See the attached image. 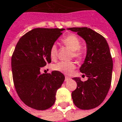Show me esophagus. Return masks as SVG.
Returning a JSON list of instances; mask_svg holds the SVG:
<instances>
[{"mask_svg": "<svg viewBox=\"0 0 122 122\" xmlns=\"http://www.w3.org/2000/svg\"><path fill=\"white\" fill-rule=\"evenodd\" d=\"M70 79V77H65V81H69Z\"/></svg>", "mask_w": 122, "mask_h": 122, "instance_id": "obj_1", "label": "esophagus"}]
</instances>
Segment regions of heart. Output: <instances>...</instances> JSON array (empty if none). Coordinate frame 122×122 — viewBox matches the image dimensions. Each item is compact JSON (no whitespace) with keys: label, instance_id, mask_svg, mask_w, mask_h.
Returning a JSON list of instances; mask_svg holds the SVG:
<instances>
[{"label":"heart","instance_id":"heart-1","mask_svg":"<svg viewBox=\"0 0 122 122\" xmlns=\"http://www.w3.org/2000/svg\"><path fill=\"white\" fill-rule=\"evenodd\" d=\"M62 42L65 46L73 51V55L75 58L81 59L84 52L81 49V41L75 34H70L63 38ZM50 56L52 60H55L57 56V47L55 45H52L50 49ZM75 66L72 62H60L54 65L53 69L56 71L63 73L64 74H70L74 70Z\"/></svg>","mask_w":122,"mask_h":122}]
</instances>
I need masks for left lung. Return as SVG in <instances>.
Wrapping results in <instances>:
<instances>
[{
  "mask_svg": "<svg viewBox=\"0 0 122 122\" xmlns=\"http://www.w3.org/2000/svg\"><path fill=\"white\" fill-rule=\"evenodd\" d=\"M67 30L77 32L83 38L87 48L80 71L88 80L82 82L79 77L73 78L77 84L71 93L73 101L82 110L96 108L104 101L111 87L113 63L108 43L103 36L89 28L73 27Z\"/></svg>",
  "mask_w": 122,
  "mask_h": 122,
  "instance_id": "left-lung-1",
  "label": "left lung"
}]
</instances>
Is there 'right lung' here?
Instances as JSON below:
<instances>
[{
  "label": "right lung",
  "instance_id": "add662e5",
  "mask_svg": "<svg viewBox=\"0 0 122 122\" xmlns=\"http://www.w3.org/2000/svg\"><path fill=\"white\" fill-rule=\"evenodd\" d=\"M64 28H34L23 36L11 57L16 92L21 101L36 110H46L55 103L56 93L64 82L62 73L41 74L40 69L51 62L50 49Z\"/></svg>",
  "mask_w": 122,
  "mask_h": 122
}]
</instances>
